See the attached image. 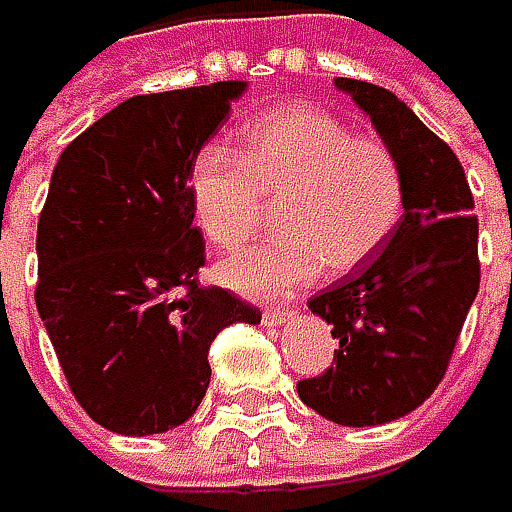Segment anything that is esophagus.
Masks as SVG:
<instances>
[{
  "mask_svg": "<svg viewBox=\"0 0 512 512\" xmlns=\"http://www.w3.org/2000/svg\"><path fill=\"white\" fill-rule=\"evenodd\" d=\"M293 317V311H284V308H266L263 311V323L266 326H281V323H287Z\"/></svg>",
  "mask_w": 512,
  "mask_h": 512,
  "instance_id": "1",
  "label": "esophagus"
}]
</instances>
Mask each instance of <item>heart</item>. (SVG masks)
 I'll return each instance as SVG.
<instances>
[{
    "mask_svg": "<svg viewBox=\"0 0 512 512\" xmlns=\"http://www.w3.org/2000/svg\"><path fill=\"white\" fill-rule=\"evenodd\" d=\"M189 201L201 234L240 249L278 216V237L222 263L219 278L257 299L287 296L323 266L347 275L397 231L406 174L394 148L353 133L332 112L287 103L246 127L243 151L201 148L189 165Z\"/></svg>",
    "mask_w": 512,
    "mask_h": 512,
    "instance_id": "obj_1",
    "label": "heart"
}]
</instances>
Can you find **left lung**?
<instances>
[{
	"label": "left lung",
	"mask_w": 512,
	"mask_h": 512,
	"mask_svg": "<svg viewBox=\"0 0 512 512\" xmlns=\"http://www.w3.org/2000/svg\"><path fill=\"white\" fill-rule=\"evenodd\" d=\"M335 85L364 109L406 174V207L391 240L308 308L332 323L338 350L299 379L305 406L344 427H376L418 409L442 382L480 287L477 216L457 154L373 82Z\"/></svg>",
	"instance_id": "1"
}]
</instances>
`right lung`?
Wrapping results in <instances>:
<instances>
[{
	"label": "right lung",
	"instance_id": "obj_1",
	"mask_svg": "<svg viewBox=\"0 0 512 512\" xmlns=\"http://www.w3.org/2000/svg\"><path fill=\"white\" fill-rule=\"evenodd\" d=\"M246 82L139 94L76 136L38 219L35 302L76 403L106 430L151 436L207 394L210 344L260 311L201 287L189 165Z\"/></svg>",
	"mask_w": 512,
	"mask_h": 512
}]
</instances>
